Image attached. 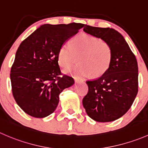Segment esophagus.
<instances>
[{
  "label": "esophagus",
  "instance_id": "esophagus-1",
  "mask_svg": "<svg viewBox=\"0 0 148 148\" xmlns=\"http://www.w3.org/2000/svg\"><path fill=\"white\" fill-rule=\"evenodd\" d=\"M74 81H75V82H83L84 80L82 79H79V78H77V77H75V78H74Z\"/></svg>",
  "mask_w": 148,
  "mask_h": 148
}]
</instances>
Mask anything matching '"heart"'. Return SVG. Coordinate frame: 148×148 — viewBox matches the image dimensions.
Segmentation results:
<instances>
[{
    "mask_svg": "<svg viewBox=\"0 0 148 148\" xmlns=\"http://www.w3.org/2000/svg\"><path fill=\"white\" fill-rule=\"evenodd\" d=\"M79 57L81 63L73 69L66 70L76 77H87L92 73L94 77L104 74L111 61V50L107 43L98 38L83 34L76 37L71 44L64 43L60 48L58 62L60 66L69 69Z\"/></svg>",
    "mask_w": 148,
    "mask_h": 148,
    "instance_id": "heart-1",
    "label": "heart"
}]
</instances>
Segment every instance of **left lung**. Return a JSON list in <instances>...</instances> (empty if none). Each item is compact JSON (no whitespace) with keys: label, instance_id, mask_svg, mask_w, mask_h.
Returning <instances> with one entry per match:
<instances>
[{"label":"left lung","instance_id":"left-lung-1","mask_svg":"<svg viewBox=\"0 0 148 148\" xmlns=\"http://www.w3.org/2000/svg\"><path fill=\"white\" fill-rule=\"evenodd\" d=\"M84 32L100 38L111 50L107 71L99 78L87 80L88 92L82 100L87 115L98 122H109L126 114L138 92L136 57L123 36L112 28L85 25Z\"/></svg>","mask_w":148,"mask_h":148}]
</instances>
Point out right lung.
<instances>
[{"label": "right lung", "instance_id": "1", "mask_svg": "<svg viewBox=\"0 0 148 148\" xmlns=\"http://www.w3.org/2000/svg\"><path fill=\"white\" fill-rule=\"evenodd\" d=\"M84 24H44L22 41L11 69L12 93L26 114L44 118L54 112L63 90L74 83L62 74L58 62L60 48Z\"/></svg>", "mask_w": 148, "mask_h": 148}]
</instances>
